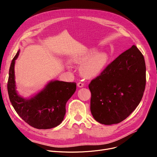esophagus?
I'll return each mask as SVG.
<instances>
[{"label": "esophagus", "instance_id": "obj_1", "mask_svg": "<svg viewBox=\"0 0 157 157\" xmlns=\"http://www.w3.org/2000/svg\"><path fill=\"white\" fill-rule=\"evenodd\" d=\"M77 85L79 88H81V87H83L84 84L82 83V82H78V83H77Z\"/></svg>", "mask_w": 157, "mask_h": 157}]
</instances>
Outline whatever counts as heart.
Wrapping results in <instances>:
<instances>
[{"mask_svg": "<svg viewBox=\"0 0 157 157\" xmlns=\"http://www.w3.org/2000/svg\"><path fill=\"white\" fill-rule=\"evenodd\" d=\"M95 49H88L74 55L70 62L81 64L79 67L81 75L87 79L93 78L98 75L105 68L108 62V55L104 52H96Z\"/></svg>", "mask_w": 157, "mask_h": 157, "instance_id": "1", "label": "heart"}]
</instances>
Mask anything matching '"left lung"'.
Masks as SVG:
<instances>
[{
	"label": "left lung",
	"instance_id": "8db88e82",
	"mask_svg": "<svg viewBox=\"0 0 157 157\" xmlns=\"http://www.w3.org/2000/svg\"><path fill=\"white\" fill-rule=\"evenodd\" d=\"M146 86L144 56L133 45L109 63L88 85L93 117L104 125L126 119L141 102Z\"/></svg>",
	"mask_w": 157,
	"mask_h": 157
}]
</instances>
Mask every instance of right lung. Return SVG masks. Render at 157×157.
I'll return each mask as SVG.
<instances>
[{"mask_svg": "<svg viewBox=\"0 0 157 157\" xmlns=\"http://www.w3.org/2000/svg\"><path fill=\"white\" fill-rule=\"evenodd\" d=\"M20 53L11 62L7 81L10 100L16 112L28 124L38 129L59 125L65 114V105L76 90V83L51 81L34 97L24 98L16 90L14 64Z\"/></svg>", "mask_w": 157, "mask_h": 157, "instance_id": "obj_1", "label": "right lung"}]
</instances>
